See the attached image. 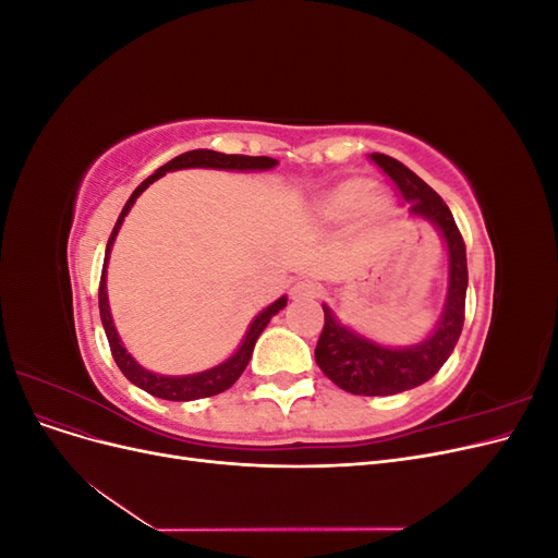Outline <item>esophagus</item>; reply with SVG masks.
<instances>
[{
    "label": "esophagus",
    "instance_id": "1",
    "mask_svg": "<svg viewBox=\"0 0 558 558\" xmlns=\"http://www.w3.org/2000/svg\"><path fill=\"white\" fill-rule=\"evenodd\" d=\"M291 295H293V300H316V298H320V286L312 279H300L293 286Z\"/></svg>",
    "mask_w": 558,
    "mask_h": 558
}]
</instances>
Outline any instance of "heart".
<instances>
[{
    "instance_id": "b5f03b06",
    "label": "heart",
    "mask_w": 558,
    "mask_h": 558,
    "mask_svg": "<svg viewBox=\"0 0 558 558\" xmlns=\"http://www.w3.org/2000/svg\"><path fill=\"white\" fill-rule=\"evenodd\" d=\"M373 202H375L373 183L365 179H349V181L337 183L335 189L320 195V199L316 202V214L320 221L326 223H344L349 218L365 211Z\"/></svg>"
}]
</instances>
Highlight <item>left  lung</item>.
I'll return each instance as SVG.
<instances>
[{
  "mask_svg": "<svg viewBox=\"0 0 558 558\" xmlns=\"http://www.w3.org/2000/svg\"><path fill=\"white\" fill-rule=\"evenodd\" d=\"M369 160L391 177L402 197L410 202V214L433 223L442 234L449 256V283L442 316L424 342L384 347L342 326L330 307L324 305L326 324L320 330L314 356L324 375L353 396H393L428 381L451 356L465 318L468 260L465 242L445 199L396 158L373 154Z\"/></svg>",
  "mask_w": 558,
  "mask_h": 558,
  "instance_id": "1",
  "label": "left lung"
}]
</instances>
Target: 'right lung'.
<instances>
[{
    "label": "right lung",
    "mask_w": 558,
    "mask_h": 558,
    "mask_svg": "<svg viewBox=\"0 0 558 558\" xmlns=\"http://www.w3.org/2000/svg\"><path fill=\"white\" fill-rule=\"evenodd\" d=\"M275 165H279L275 158H267V156H228V154H218V150H209V148H195L189 150V154H181L174 160H170L167 165H162L160 170H156V174H150L148 179H144L134 193L130 195V199L125 202V207L118 216V221L111 230V238L107 242V253H105V265H102V279H99V318H102V326L107 332V340L111 347V356L116 361V365L121 367V373L134 384L144 388L146 393L162 398V400H197V398H209L216 393H223L228 388L240 379V375L244 373V367L251 361V353L253 347H256V340L260 337V332L265 330V326L269 324V318L275 314H279L286 307V295H281L279 300H275L272 305L265 307L256 318L251 320V326L244 335V340L240 344V349L232 353V356L223 363H218L216 367L205 369V373H195V375H181V377H167V375H156L150 373V369L142 367L137 361H134L128 349L123 347L121 337L116 332L113 326V318H111V310H109V298H107V263H109V253L111 246L116 242V234L121 230L123 221L128 211L132 209L134 202L137 197L148 189L150 183L156 179L165 177L167 172H174V170H189V167H211V170H238V172H265V170H272Z\"/></svg>",
    "instance_id": "right-lung-1"
}]
</instances>
